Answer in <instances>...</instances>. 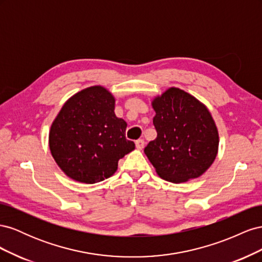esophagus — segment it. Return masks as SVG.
I'll return each mask as SVG.
<instances>
[{"mask_svg": "<svg viewBox=\"0 0 262 262\" xmlns=\"http://www.w3.org/2000/svg\"><path fill=\"white\" fill-rule=\"evenodd\" d=\"M136 145H137V148L138 149H143L144 148V145H145V142H144V140H138L137 142H136Z\"/></svg>", "mask_w": 262, "mask_h": 262, "instance_id": "1", "label": "esophagus"}]
</instances>
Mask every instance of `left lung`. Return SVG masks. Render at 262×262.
<instances>
[{
    "label": "left lung",
    "instance_id": "obj_1",
    "mask_svg": "<svg viewBox=\"0 0 262 262\" xmlns=\"http://www.w3.org/2000/svg\"><path fill=\"white\" fill-rule=\"evenodd\" d=\"M157 138L144 148L161 178L180 184L202 176L219 152V131L208 107L178 87L152 100Z\"/></svg>",
    "mask_w": 262,
    "mask_h": 262
}]
</instances>
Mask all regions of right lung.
<instances>
[{
    "mask_svg": "<svg viewBox=\"0 0 262 262\" xmlns=\"http://www.w3.org/2000/svg\"><path fill=\"white\" fill-rule=\"evenodd\" d=\"M116 98L101 85L71 96L50 126L49 147L66 175L96 184L118 169V162L136 148L125 139L126 122L115 114Z\"/></svg>",
    "mask_w": 262,
    "mask_h": 262,
    "instance_id": "obj_1",
    "label": "right lung"
}]
</instances>
